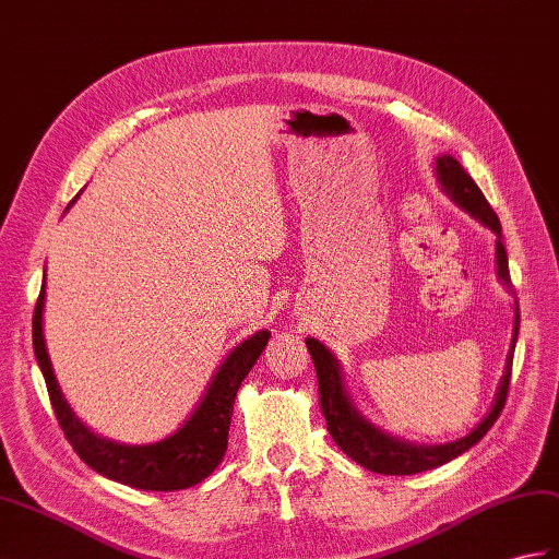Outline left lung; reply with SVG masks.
<instances>
[{
	"label": "left lung",
	"instance_id": "1",
	"mask_svg": "<svg viewBox=\"0 0 559 559\" xmlns=\"http://www.w3.org/2000/svg\"><path fill=\"white\" fill-rule=\"evenodd\" d=\"M436 176H438L440 188H443V192L452 202L462 206V210L466 214H472L476 221H481L484 226H488L498 236V240H496L498 278L502 281V285H508L510 288V264H508V252H504V245H502L500 218L496 216V212H492V206L484 198V192L478 190L472 176L466 174L462 164L455 157H450V154H443V157L436 159ZM516 335H519V305H514L512 345H510L508 361H504V373L500 379L496 400H492V405H490L486 417L478 421L469 433L460 440H452V443H443V445L407 443V440L388 436L381 431V428L369 424L355 409L353 402H349L338 359H335L329 353V347L319 343L317 338H307V349L317 367L321 412H323V417H326L329 433L333 436L335 445H338L349 460H355L357 464L365 466V469L376 472V474H391V476H407V474L428 472V469H436V466H440V464L460 457L462 452L474 448L478 440H481L490 431V426L496 424L500 417L504 402H508Z\"/></svg>",
	"mask_w": 559,
	"mask_h": 559
}]
</instances>
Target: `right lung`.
<instances>
[{"label": "right lung", "mask_w": 559, "mask_h": 559, "mask_svg": "<svg viewBox=\"0 0 559 559\" xmlns=\"http://www.w3.org/2000/svg\"><path fill=\"white\" fill-rule=\"evenodd\" d=\"M75 202V200H73ZM71 202V204H73ZM43 309H45V283L37 297L33 314V347L35 359L45 376L51 407L59 419L63 436L87 466L102 476L140 490H183L204 481L221 464L228 448V428L233 402L238 388L250 373L259 355L271 338L269 331H259L230 349V355L221 361L212 376L198 407L178 428L176 433L150 445H123L114 440L99 438L97 433L75 417L71 405L63 397L57 383L55 369L47 355L43 333Z\"/></svg>", "instance_id": "1"}]
</instances>
